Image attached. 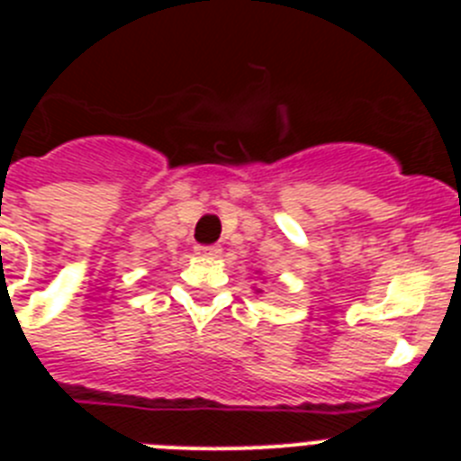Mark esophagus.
Listing matches in <instances>:
<instances>
[{"label":"esophagus","mask_w":461,"mask_h":461,"mask_svg":"<svg viewBox=\"0 0 461 461\" xmlns=\"http://www.w3.org/2000/svg\"><path fill=\"white\" fill-rule=\"evenodd\" d=\"M195 254L207 256V258H214V256L221 254V249H219L217 244H198V247H195Z\"/></svg>","instance_id":"esophagus-1"}]
</instances>
